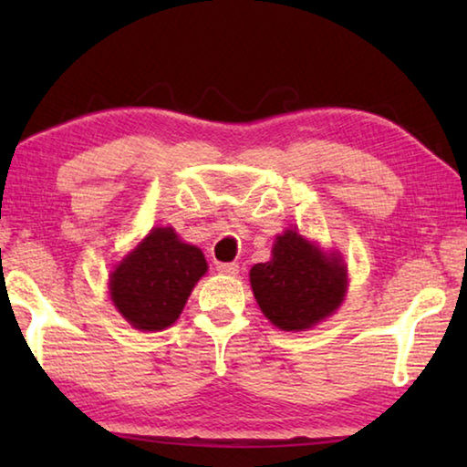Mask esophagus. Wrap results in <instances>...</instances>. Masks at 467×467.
I'll use <instances>...</instances> for the list:
<instances>
[{
    "label": "esophagus",
    "instance_id": "34e87169",
    "mask_svg": "<svg viewBox=\"0 0 467 467\" xmlns=\"http://www.w3.org/2000/svg\"><path fill=\"white\" fill-rule=\"evenodd\" d=\"M216 270H218L220 274L234 275V274H239V264H236V262H231V264H218Z\"/></svg>",
    "mask_w": 467,
    "mask_h": 467
}]
</instances>
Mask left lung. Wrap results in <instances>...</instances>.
Returning a JSON list of instances; mask_svg holds the SVG:
<instances>
[{
  "instance_id": "8db88e82",
  "label": "left lung",
  "mask_w": 467,
  "mask_h": 467,
  "mask_svg": "<svg viewBox=\"0 0 467 467\" xmlns=\"http://www.w3.org/2000/svg\"><path fill=\"white\" fill-rule=\"evenodd\" d=\"M272 255L253 265L249 278L257 305L275 327L309 329L337 309L346 295L342 259L326 255L295 231L275 239Z\"/></svg>"
}]
</instances>
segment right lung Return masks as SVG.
Masks as SVG:
<instances>
[{
  "label": "right lung",
  "mask_w": 467,
  "mask_h": 467,
  "mask_svg": "<svg viewBox=\"0 0 467 467\" xmlns=\"http://www.w3.org/2000/svg\"><path fill=\"white\" fill-rule=\"evenodd\" d=\"M205 270L200 249L172 228H154L110 274V298L136 329L161 331L177 321Z\"/></svg>",
  "instance_id": "1"
}]
</instances>
